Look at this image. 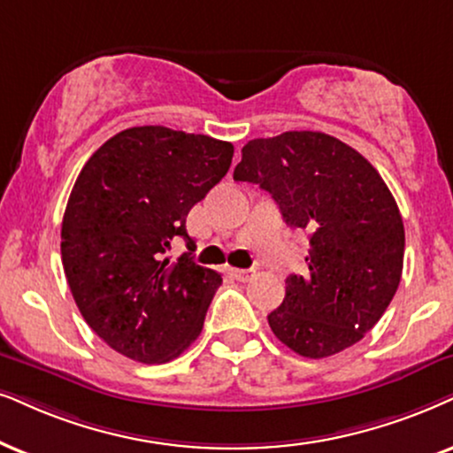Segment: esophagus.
Segmentation results:
<instances>
[{"mask_svg":"<svg viewBox=\"0 0 453 453\" xmlns=\"http://www.w3.org/2000/svg\"><path fill=\"white\" fill-rule=\"evenodd\" d=\"M230 273L238 280V282H249V280H253L255 276L253 269H230Z\"/></svg>","mask_w":453,"mask_h":453,"instance_id":"esophagus-1","label":"esophagus"}]
</instances>
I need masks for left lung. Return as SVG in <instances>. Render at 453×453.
Here are the masks:
<instances>
[{
    "mask_svg": "<svg viewBox=\"0 0 453 453\" xmlns=\"http://www.w3.org/2000/svg\"><path fill=\"white\" fill-rule=\"evenodd\" d=\"M234 180L272 194L290 227L311 232L307 273L286 278L269 328L303 357L364 339L397 293L405 232L391 190L357 150L322 131L250 140Z\"/></svg>",
    "mask_w": 453,
    "mask_h": 453,
    "instance_id": "8db88e82",
    "label": "left lung"
}]
</instances>
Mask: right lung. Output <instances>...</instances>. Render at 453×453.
I'll list each match as a JSON object with an SVG mask.
<instances>
[{
	"label": "right lung",
	"instance_id": "right-lung-1",
	"mask_svg": "<svg viewBox=\"0 0 453 453\" xmlns=\"http://www.w3.org/2000/svg\"><path fill=\"white\" fill-rule=\"evenodd\" d=\"M234 146L160 125L131 127L91 154L62 219V265L89 328L125 357L165 364L203 330L221 286L184 253L186 217L232 165Z\"/></svg>",
	"mask_w": 453,
	"mask_h": 453
}]
</instances>
